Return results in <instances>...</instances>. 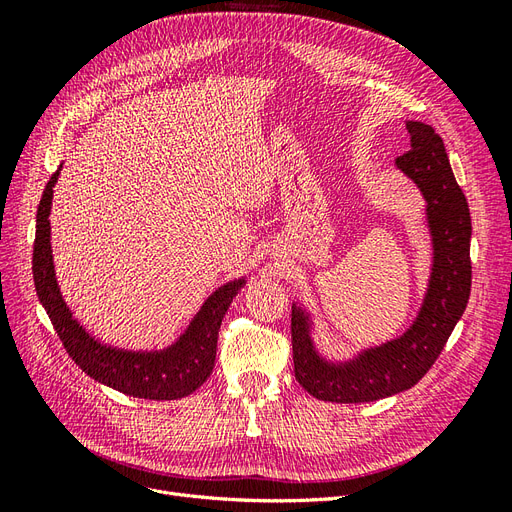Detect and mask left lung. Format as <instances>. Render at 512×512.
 Instances as JSON below:
<instances>
[{"label": "left lung", "instance_id": "1", "mask_svg": "<svg viewBox=\"0 0 512 512\" xmlns=\"http://www.w3.org/2000/svg\"><path fill=\"white\" fill-rule=\"evenodd\" d=\"M410 151L395 160L427 203L433 267L421 312L393 342L363 350L352 361L331 363L318 354L309 314L292 303L294 378L320 401L363 404L414 386L436 363L470 299L472 222L468 200L455 181L442 138L421 121H406Z\"/></svg>", "mask_w": 512, "mask_h": 512}]
</instances>
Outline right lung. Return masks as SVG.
Wrapping results in <instances>:
<instances>
[{
    "label": "right lung",
    "instance_id": "obj_1",
    "mask_svg": "<svg viewBox=\"0 0 512 512\" xmlns=\"http://www.w3.org/2000/svg\"><path fill=\"white\" fill-rule=\"evenodd\" d=\"M59 170L61 166L46 183L38 205L32 269L38 299L49 314L61 344L89 378L119 393L156 401L181 399L194 393L211 376L220 324L232 297L243 288L245 277L215 290L190 322L188 331L173 346L156 352H132L100 344L81 327L79 320L72 318L70 307L57 286L49 213Z\"/></svg>",
    "mask_w": 512,
    "mask_h": 512
}]
</instances>
